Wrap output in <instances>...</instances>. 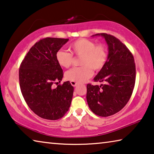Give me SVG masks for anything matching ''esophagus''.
I'll return each mask as SVG.
<instances>
[{
	"instance_id": "34e87169",
	"label": "esophagus",
	"mask_w": 154,
	"mask_h": 154,
	"mask_svg": "<svg viewBox=\"0 0 154 154\" xmlns=\"http://www.w3.org/2000/svg\"><path fill=\"white\" fill-rule=\"evenodd\" d=\"M70 83H71V85H72V86H74V87H75V86H76V85H78L77 82H74V81H71Z\"/></svg>"
}]
</instances>
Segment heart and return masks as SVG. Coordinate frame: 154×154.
I'll return each instance as SVG.
<instances>
[{"label": "heart", "instance_id": "b5f03b06", "mask_svg": "<svg viewBox=\"0 0 154 154\" xmlns=\"http://www.w3.org/2000/svg\"><path fill=\"white\" fill-rule=\"evenodd\" d=\"M71 53L58 50L56 58L61 67L68 68L73 63V55L81 56V67H74L65 73V79L69 81L81 83L89 79L94 71L101 70L105 65L108 58V51L104 44H97L86 38H80L71 43L69 46Z\"/></svg>", "mask_w": 154, "mask_h": 154}]
</instances>
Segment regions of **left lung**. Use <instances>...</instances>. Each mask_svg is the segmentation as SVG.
Returning <instances> with one entry per match:
<instances>
[{
  "label": "left lung",
  "instance_id": "1",
  "mask_svg": "<svg viewBox=\"0 0 154 154\" xmlns=\"http://www.w3.org/2000/svg\"><path fill=\"white\" fill-rule=\"evenodd\" d=\"M94 36L105 38L109 54L105 65L94 79L105 84H87V101L95 114L107 117L120 112L131 98L136 82V65L133 54L117 38L105 33Z\"/></svg>",
  "mask_w": 154,
  "mask_h": 154
}]
</instances>
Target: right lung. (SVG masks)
<instances>
[{
  "instance_id": "add662e5",
  "label": "right lung",
  "mask_w": 154,
  "mask_h": 154,
  "mask_svg": "<svg viewBox=\"0 0 154 154\" xmlns=\"http://www.w3.org/2000/svg\"><path fill=\"white\" fill-rule=\"evenodd\" d=\"M69 39L45 38L36 42L23 59L19 69L21 93L31 110L39 117L56 120L63 117L71 105L74 87L60 82L63 72L56 52Z\"/></svg>"
}]
</instances>
